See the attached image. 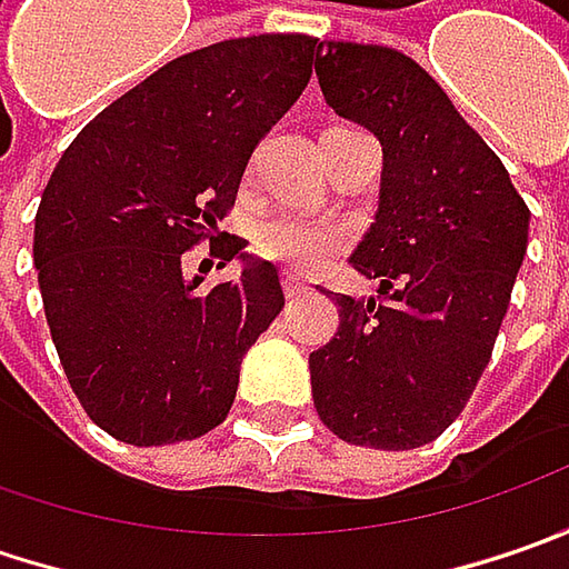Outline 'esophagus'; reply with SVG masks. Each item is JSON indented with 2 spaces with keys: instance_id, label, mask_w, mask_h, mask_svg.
I'll list each match as a JSON object with an SVG mask.
<instances>
[{
  "instance_id": "obj_1",
  "label": "esophagus",
  "mask_w": 569,
  "mask_h": 569,
  "mask_svg": "<svg viewBox=\"0 0 569 569\" xmlns=\"http://www.w3.org/2000/svg\"><path fill=\"white\" fill-rule=\"evenodd\" d=\"M281 284H284V295L288 297H300V295H307L310 291V284L300 278V274H291V272H284L281 274Z\"/></svg>"
}]
</instances>
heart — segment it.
<instances>
[{"label":"heart","mask_w":569,"mask_h":569,"mask_svg":"<svg viewBox=\"0 0 569 569\" xmlns=\"http://www.w3.org/2000/svg\"><path fill=\"white\" fill-rule=\"evenodd\" d=\"M345 243V228L329 221V218H313L300 211H281L269 221H262L252 250L266 262L288 266L295 272H313L329 256L341 250Z\"/></svg>","instance_id":"heart-1"}]
</instances>
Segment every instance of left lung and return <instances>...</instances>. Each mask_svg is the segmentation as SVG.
Segmentation results:
<instances>
[{
	"mask_svg": "<svg viewBox=\"0 0 569 569\" xmlns=\"http://www.w3.org/2000/svg\"><path fill=\"white\" fill-rule=\"evenodd\" d=\"M329 107L382 142L380 211L351 266L382 300L336 295L339 332L310 355L322 425L355 447L437 440L471 399L529 243L507 167L411 56L326 40Z\"/></svg>",
	"mask_w": 569,
	"mask_h": 569,
	"instance_id": "8db88e82",
	"label": "left lung"
}]
</instances>
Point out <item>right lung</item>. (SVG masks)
Masks as SVG:
<instances>
[{
  "label": "right lung",
  "instance_id": "add662e5",
  "mask_svg": "<svg viewBox=\"0 0 569 569\" xmlns=\"http://www.w3.org/2000/svg\"><path fill=\"white\" fill-rule=\"evenodd\" d=\"M317 53V37L259 33L177 56L100 110L43 189L33 266L50 336L88 418L122 443L221 425L247 348L284 307L278 269L218 224ZM199 242L247 258L244 274L199 292L182 272Z\"/></svg>",
  "mask_w": 569,
  "mask_h": 569
}]
</instances>
